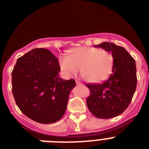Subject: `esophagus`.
Listing matches in <instances>:
<instances>
[{
  "instance_id": "34e87169",
  "label": "esophagus",
  "mask_w": 149,
  "mask_h": 149,
  "mask_svg": "<svg viewBox=\"0 0 149 149\" xmlns=\"http://www.w3.org/2000/svg\"><path fill=\"white\" fill-rule=\"evenodd\" d=\"M76 84H77V85H81V84H81V83L79 81H77V80H76Z\"/></svg>"
}]
</instances>
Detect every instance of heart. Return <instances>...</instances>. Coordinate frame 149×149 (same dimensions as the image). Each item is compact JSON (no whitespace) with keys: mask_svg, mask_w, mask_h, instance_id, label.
Here are the masks:
<instances>
[{"mask_svg":"<svg viewBox=\"0 0 149 149\" xmlns=\"http://www.w3.org/2000/svg\"><path fill=\"white\" fill-rule=\"evenodd\" d=\"M114 58L110 52L93 47L72 50L68 56H61L60 65L66 74L75 75L81 69V77L89 83H99L112 73Z\"/></svg>","mask_w":149,"mask_h":149,"instance_id":"heart-1","label":"heart"}]
</instances>
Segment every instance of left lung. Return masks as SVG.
<instances>
[{
    "label": "left lung",
    "mask_w": 149,
    "mask_h": 149,
    "mask_svg": "<svg viewBox=\"0 0 149 149\" xmlns=\"http://www.w3.org/2000/svg\"><path fill=\"white\" fill-rule=\"evenodd\" d=\"M111 52L112 74L101 84H86L90 95L86 99L89 111L99 119H110L122 113L131 103L136 87V63L123 47L111 42L95 45Z\"/></svg>",
    "instance_id": "8db88e82"
}]
</instances>
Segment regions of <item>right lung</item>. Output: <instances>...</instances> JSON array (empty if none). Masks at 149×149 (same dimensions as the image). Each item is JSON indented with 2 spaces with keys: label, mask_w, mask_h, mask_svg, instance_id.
Returning a JSON list of instances; mask_svg holds the SVG:
<instances>
[{
  "label": "right lung",
  "mask_w": 149,
  "mask_h": 149,
  "mask_svg": "<svg viewBox=\"0 0 149 149\" xmlns=\"http://www.w3.org/2000/svg\"><path fill=\"white\" fill-rule=\"evenodd\" d=\"M56 56L48 49L35 48L17 60L12 72V91L18 108L41 124L60 120L75 81L59 77Z\"/></svg>",
  "instance_id": "right-lung-1"
}]
</instances>
